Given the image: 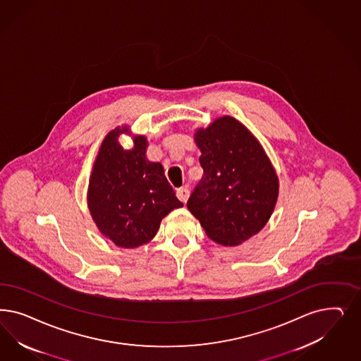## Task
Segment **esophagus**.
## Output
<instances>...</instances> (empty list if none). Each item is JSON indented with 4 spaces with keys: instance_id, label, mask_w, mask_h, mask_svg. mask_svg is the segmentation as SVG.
I'll return each mask as SVG.
<instances>
[{
    "instance_id": "34e87169",
    "label": "esophagus",
    "mask_w": 361,
    "mask_h": 361,
    "mask_svg": "<svg viewBox=\"0 0 361 361\" xmlns=\"http://www.w3.org/2000/svg\"><path fill=\"white\" fill-rule=\"evenodd\" d=\"M176 197L179 200H182L183 203H186L187 199L190 197V190L187 187H180L176 190Z\"/></svg>"
}]
</instances>
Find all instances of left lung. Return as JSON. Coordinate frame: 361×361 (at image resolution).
I'll use <instances>...</instances> for the list:
<instances>
[{"label": "left lung", "mask_w": 361, "mask_h": 361, "mask_svg": "<svg viewBox=\"0 0 361 361\" xmlns=\"http://www.w3.org/2000/svg\"><path fill=\"white\" fill-rule=\"evenodd\" d=\"M195 142L203 176L187 207L214 242L240 245L269 219L278 199V176L260 143L233 116L199 128Z\"/></svg>", "instance_id": "8db88e82"}]
</instances>
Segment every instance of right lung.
Returning <instances> with one entry per match:
<instances>
[{
	"label": "right lung",
	"instance_id": "obj_1",
	"mask_svg": "<svg viewBox=\"0 0 361 361\" xmlns=\"http://www.w3.org/2000/svg\"><path fill=\"white\" fill-rule=\"evenodd\" d=\"M128 128L106 135L94 163L89 185V209L99 231L116 245L134 248L152 240L163 218L183 203L175 197L161 163L146 159L145 137L125 150L118 137Z\"/></svg>",
	"mask_w": 361,
	"mask_h": 361
}]
</instances>
